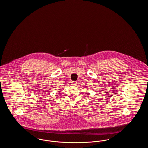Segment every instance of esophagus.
Segmentation results:
<instances>
[{"label": "esophagus", "mask_w": 148, "mask_h": 148, "mask_svg": "<svg viewBox=\"0 0 148 148\" xmlns=\"http://www.w3.org/2000/svg\"><path fill=\"white\" fill-rule=\"evenodd\" d=\"M76 84H77V82H76V81H72V85H76Z\"/></svg>", "instance_id": "1"}]
</instances>
